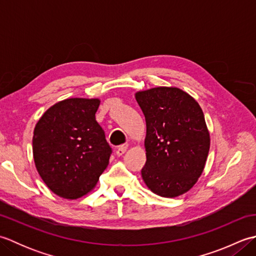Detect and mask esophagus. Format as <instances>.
Listing matches in <instances>:
<instances>
[{
  "instance_id": "34e87169",
  "label": "esophagus",
  "mask_w": 256,
  "mask_h": 256,
  "mask_svg": "<svg viewBox=\"0 0 256 256\" xmlns=\"http://www.w3.org/2000/svg\"><path fill=\"white\" fill-rule=\"evenodd\" d=\"M126 150H128V148L125 145H121L120 146V148L116 150V156H122L125 152H126Z\"/></svg>"
}]
</instances>
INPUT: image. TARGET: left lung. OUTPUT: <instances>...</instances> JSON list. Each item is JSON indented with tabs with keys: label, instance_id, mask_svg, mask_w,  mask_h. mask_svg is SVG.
I'll return each mask as SVG.
<instances>
[{
	"label": "left lung",
	"instance_id": "8db88e82",
	"mask_svg": "<svg viewBox=\"0 0 256 256\" xmlns=\"http://www.w3.org/2000/svg\"><path fill=\"white\" fill-rule=\"evenodd\" d=\"M135 99L146 121L145 184L165 198L186 194L202 174L210 148L199 103L176 86L140 90Z\"/></svg>",
	"mask_w": 256,
	"mask_h": 256
}]
</instances>
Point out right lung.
<instances>
[{
  "instance_id": "1",
  "label": "right lung",
  "mask_w": 256,
  "mask_h": 256,
  "mask_svg": "<svg viewBox=\"0 0 256 256\" xmlns=\"http://www.w3.org/2000/svg\"><path fill=\"white\" fill-rule=\"evenodd\" d=\"M100 99L70 98L38 120L32 156L42 182L64 199H78L96 186L112 153L96 112Z\"/></svg>"
}]
</instances>
